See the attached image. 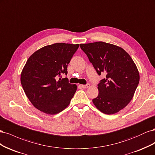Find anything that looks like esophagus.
<instances>
[{"label": "esophagus", "instance_id": "1", "mask_svg": "<svg viewBox=\"0 0 155 155\" xmlns=\"http://www.w3.org/2000/svg\"><path fill=\"white\" fill-rule=\"evenodd\" d=\"M90 86H91L90 84H87V85H82V87H83V88H87L88 87H89Z\"/></svg>", "mask_w": 155, "mask_h": 155}]
</instances>
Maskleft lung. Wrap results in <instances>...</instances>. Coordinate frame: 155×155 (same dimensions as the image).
<instances>
[{
	"label": "left lung",
	"instance_id": "8db88e82",
	"mask_svg": "<svg viewBox=\"0 0 155 155\" xmlns=\"http://www.w3.org/2000/svg\"><path fill=\"white\" fill-rule=\"evenodd\" d=\"M79 45L97 74L106 76L98 84L99 94L92 100L94 105L104 114L117 113L134 96L140 81L137 65L126 51L116 45L102 41Z\"/></svg>",
	"mask_w": 155,
	"mask_h": 155
}]
</instances>
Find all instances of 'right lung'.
Listing matches in <instances>:
<instances>
[{"instance_id":"right-lung-1","label":"right lung","mask_w":155,"mask_h":155,"mask_svg":"<svg viewBox=\"0 0 155 155\" xmlns=\"http://www.w3.org/2000/svg\"><path fill=\"white\" fill-rule=\"evenodd\" d=\"M79 44L55 43L45 46L30 56L21 74L26 96L36 109L53 115L68 106L77 85L68 83L67 66Z\"/></svg>"}]
</instances>
